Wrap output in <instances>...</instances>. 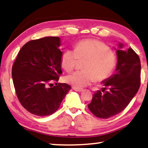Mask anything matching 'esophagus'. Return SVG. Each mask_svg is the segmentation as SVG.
I'll list each match as a JSON object with an SVG mask.
<instances>
[{
    "instance_id": "obj_1",
    "label": "esophagus",
    "mask_w": 148,
    "mask_h": 148,
    "mask_svg": "<svg viewBox=\"0 0 148 148\" xmlns=\"http://www.w3.org/2000/svg\"><path fill=\"white\" fill-rule=\"evenodd\" d=\"M73 89L75 90V91L78 92H81L84 91L83 89H80V88H75V87L73 88Z\"/></svg>"
}]
</instances>
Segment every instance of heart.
<instances>
[{
  "label": "heart",
  "instance_id": "heart-1",
  "mask_svg": "<svg viewBox=\"0 0 148 148\" xmlns=\"http://www.w3.org/2000/svg\"><path fill=\"white\" fill-rule=\"evenodd\" d=\"M79 59H87L84 70L67 75L65 80L77 88H82L95 80L103 82L109 78L115 69L117 58L109 46L98 40L87 39L79 42L75 49L63 53L61 65L67 72L76 68Z\"/></svg>",
  "mask_w": 148,
  "mask_h": 148
}]
</instances>
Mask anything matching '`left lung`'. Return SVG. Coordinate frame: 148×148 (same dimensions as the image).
Masks as SVG:
<instances>
[{
	"instance_id": "left-lung-1",
	"label": "left lung",
	"mask_w": 148,
	"mask_h": 148,
	"mask_svg": "<svg viewBox=\"0 0 148 148\" xmlns=\"http://www.w3.org/2000/svg\"><path fill=\"white\" fill-rule=\"evenodd\" d=\"M116 50L118 62L115 74L103 81L105 88L93 95L88 108L94 116L107 119L123 111L131 102L140 86L141 64L138 55L132 48ZM106 89H108L107 91Z\"/></svg>"
}]
</instances>
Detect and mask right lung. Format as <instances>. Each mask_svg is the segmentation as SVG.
Here are the masks:
<instances>
[{"label":"right lung","instance_id":"obj_1","mask_svg":"<svg viewBox=\"0 0 148 148\" xmlns=\"http://www.w3.org/2000/svg\"><path fill=\"white\" fill-rule=\"evenodd\" d=\"M60 39L48 36L26 42L12 65V76L17 98L30 113L46 116L54 113L71 86L58 82L62 52ZM50 86V87H48Z\"/></svg>","mask_w":148,"mask_h":148}]
</instances>
